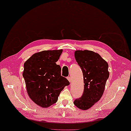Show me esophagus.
<instances>
[{"mask_svg": "<svg viewBox=\"0 0 131 131\" xmlns=\"http://www.w3.org/2000/svg\"><path fill=\"white\" fill-rule=\"evenodd\" d=\"M67 80H68V81H69L70 82H71V77H67Z\"/></svg>", "mask_w": 131, "mask_h": 131, "instance_id": "esophagus-1", "label": "esophagus"}]
</instances>
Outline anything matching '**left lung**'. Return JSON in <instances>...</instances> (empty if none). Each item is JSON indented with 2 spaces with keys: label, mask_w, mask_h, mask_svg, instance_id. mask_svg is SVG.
Returning a JSON list of instances; mask_svg holds the SVG:
<instances>
[{
  "label": "left lung",
  "mask_w": 131,
  "mask_h": 131,
  "mask_svg": "<svg viewBox=\"0 0 131 131\" xmlns=\"http://www.w3.org/2000/svg\"><path fill=\"white\" fill-rule=\"evenodd\" d=\"M74 57L83 73L84 89L81 97L74 104L80 110H87L103 95L110 75L108 64L99 54L90 50H76Z\"/></svg>",
  "instance_id": "left-lung-1"
}]
</instances>
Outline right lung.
I'll list each match as a JSON object with an SVG mask.
<instances>
[{
	"label": "right lung",
	"mask_w": 131,
	"mask_h": 131,
	"mask_svg": "<svg viewBox=\"0 0 131 131\" xmlns=\"http://www.w3.org/2000/svg\"><path fill=\"white\" fill-rule=\"evenodd\" d=\"M63 50H44L33 54L24 63L23 76L30 99L42 108L56 103L60 92L70 84L56 64Z\"/></svg>",
	"instance_id": "obj_1"
}]
</instances>
